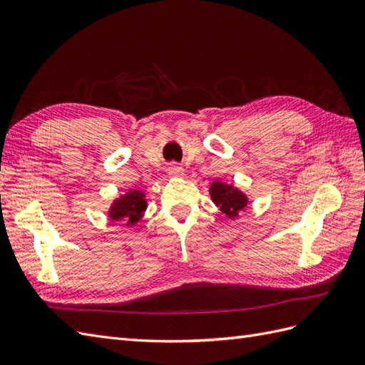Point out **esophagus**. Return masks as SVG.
Returning a JSON list of instances; mask_svg holds the SVG:
<instances>
[{
    "label": "esophagus",
    "instance_id": "34e87169",
    "mask_svg": "<svg viewBox=\"0 0 365 365\" xmlns=\"http://www.w3.org/2000/svg\"><path fill=\"white\" fill-rule=\"evenodd\" d=\"M168 174H170L171 177H180L183 175V168L180 165H170V168H168Z\"/></svg>",
    "mask_w": 365,
    "mask_h": 365
}]
</instances>
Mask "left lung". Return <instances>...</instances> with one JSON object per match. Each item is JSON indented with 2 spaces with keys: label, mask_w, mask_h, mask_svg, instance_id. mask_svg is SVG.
Returning a JSON list of instances; mask_svg holds the SVG:
<instances>
[{
  "label": "left lung",
  "mask_w": 365,
  "mask_h": 365,
  "mask_svg": "<svg viewBox=\"0 0 365 365\" xmlns=\"http://www.w3.org/2000/svg\"><path fill=\"white\" fill-rule=\"evenodd\" d=\"M212 202L217 205L222 212H225L228 217H236L239 211L245 210L248 205L247 195L236 190L232 185H225L222 182H214L210 188Z\"/></svg>",
  "instance_id": "obj_1"
}]
</instances>
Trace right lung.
Returning <instances> with one entry per match:
<instances>
[{
  "mask_svg": "<svg viewBox=\"0 0 365 365\" xmlns=\"http://www.w3.org/2000/svg\"><path fill=\"white\" fill-rule=\"evenodd\" d=\"M146 207L148 203L145 200V194L142 191L130 190L112 203L109 217L115 222L126 220V225H134V223L142 219Z\"/></svg>",
  "mask_w": 365,
  "mask_h": 365,
  "instance_id": "1",
  "label": "right lung"
}]
</instances>
